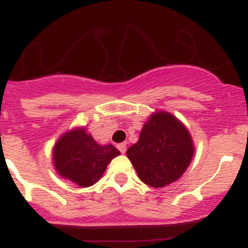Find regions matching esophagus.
I'll return each mask as SVG.
<instances>
[{
  "label": "esophagus",
  "instance_id": "34e87169",
  "mask_svg": "<svg viewBox=\"0 0 248 248\" xmlns=\"http://www.w3.org/2000/svg\"><path fill=\"white\" fill-rule=\"evenodd\" d=\"M118 149H119V151H120V153H122V154H125V151H126V144H125V143L118 144Z\"/></svg>",
  "mask_w": 248,
  "mask_h": 248
}]
</instances>
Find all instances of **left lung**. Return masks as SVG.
<instances>
[{
  "instance_id": "obj_1",
  "label": "left lung",
  "mask_w": 248,
  "mask_h": 248,
  "mask_svg": "<svg viewBox=\"0 0 248 248\" xmlns=\"http://www.w3.org/2000/svg\"><path fill=\"white\" fill-rule=\"evenodd\" d=\"M194 150L191 135L183 123L159 110L149 117L126 156L144 184L164 187L180 179L191 163Z\"/></svg>"
}]
</instances>
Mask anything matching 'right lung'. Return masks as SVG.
Masks as SVG:
<instances>
[{
    "label": "right lung",
    "instance_id": "1",
    "mask_svg": "<svg viewBox=\"0 0 248 248\" xmlns=\"http://www.w3.org/2000/svg\"><path fill=\"white\" fill-rule=\"evenodd\" d=\"M120 154L111 144L100 145L84 128L67 131L53 148V164L58 174L80 187L94 185L111 159Z\"/></svg>",
    "mask_w": 248,
    "mask_h": 248
}]
</instances>
